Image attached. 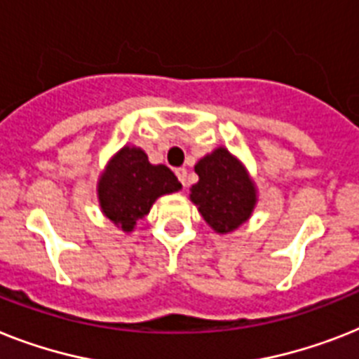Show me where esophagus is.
<instances>
[{
	"label": "esophagus",
	"mask_w": 359,
	"mask_h": 359,
	"mask_svg": "<svg viewBox=\"0 0 359 359\" xmlns=\"http://www.w3.org/2000/svg\"><path fill=\"white\" fill-rule=\"evenodd\" d=\"M176 176H177V180L182 182V185L185 187L187 185V168L185 167L176 168Z\"/></svg>",
	"instance_id": "34e87169"
}]
</instances>
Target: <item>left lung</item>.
Here are the masks:
<instances>
[{
  "instance_id": "left-lung-1",
  "label": "left lung",
  "mask_w": 359,
  "mask_h": 359,
  "mask_svg": "<svg viewBox=\"0 0 359 359\" xmlns=\"http://www.w3.org/2000/svg\"><path fill=\"white\" fill-rule=\"evenodd\" d=\"M198 183L191 187V201L207 226L218 235L238 229L253 215L259 194L248 168L226 147L215 148L194 165Z\"/></svg>"
}]
</instances>
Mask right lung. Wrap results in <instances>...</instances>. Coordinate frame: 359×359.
<instances>
[{
  "mask_svg": "<svg viewBox=\"0 0 359 359\" xmlns=\"http://www.w3.org/2000/svg\"><path fill=\"white\" fill-rule=\"evenodd\" d=\"M180 189L182 183L170 168L152 165L143 148L124 144L109 158L97 180V200L102 215L115 227L132 233L158 198Z\"/></svg>",
  "mask_w": 359,
  "mask_h": 359,
  "instance_id": "1",
  "label": "right lung"
}]
</instances>
